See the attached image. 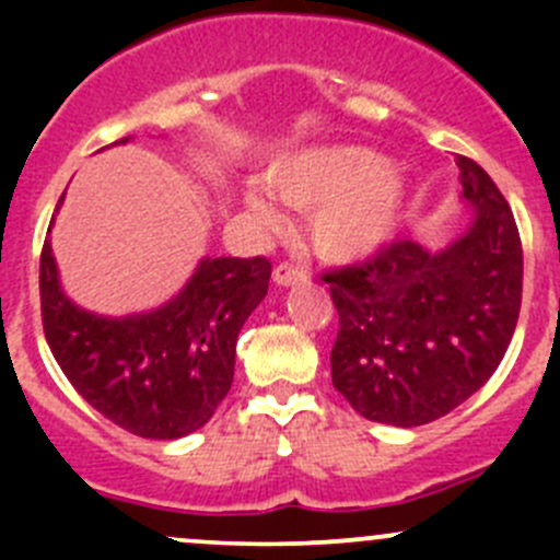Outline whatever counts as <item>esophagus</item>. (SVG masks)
Instances as JSON below:
<instances>
[{
  "mask_svg": "<svg viewBox=\"0 0 560 560\" xmlns=\"http://www.w3.org/2000/svg\"><path fill=\"white\" fill-rule=\"evenodd\" d=\"M308 268L303 262H295V259H287V262L276 265L273 270V281L281 287H290V284H303L308 281Z\"/></svg>",
  "mask_w": 560,
  "mask_h": 560,
  "instance_id": "1",
  "label": "esophagus"
}]
</instances>
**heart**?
Here are the masks:
<instances>
[{
	"label": "heart",
	"instance_id": "b5f03b06",
	"mask_svg": "<svg viewBox=\"0 0 560 560\" xmlns=\"http://www.w3.org/2000/svg\"><path fill=\"white\" fill-rule=\"evenodd\" d=\"M268 184L287 206H317L308 233L316 252L332 259H352L380 246L406 195L404 178L387 171L376 151L358 145L290 156L273 165ZM248 206L262 217H273L262 189L248 191Z\"/></svg>",
	"mask_w": 560,
	"mask_h": 560
}]
</instances>
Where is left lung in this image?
Segmentation results:
<instances>
[{"mask_svg": "<svg viewBox=\"0 0 560 560\" xmlns=\"http://www.w3.org/2000/svg\"><path fill=\"white\" fill-rule=\"evenodd\" d=\"M474 224L431 254L393 241L365 262L327 270L338 308L332 387L365 420L398 428L450 415L493 376L523 301V244L510 202L457 154Z\"/></svg>", "mask_w": 560, "mask_h": 560, "instance_id": "obj_1", "label": "left lung"}]
</instances>
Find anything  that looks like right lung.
I'll return each instance as SVG.
<instances>
[{
  "mask_svg": "<svg viewBox=\"0 0 560 560\" xmlns=\"http://www.w3.org/2000/svg\"><path fill=\"white\" fill-rule=\"evenodd\" d=\"M268 281V257L202 259L186 290L160 312L105 319L67 301L45 241V341L70 385L105 420L143 439H180L206 425L230 393L238 332Z\"/></svg>",
  "mask_w": 560,
  "mask_h": 560,
  "instance_id": "add662e5",
  "label": "right lung"
}]
</instances>
